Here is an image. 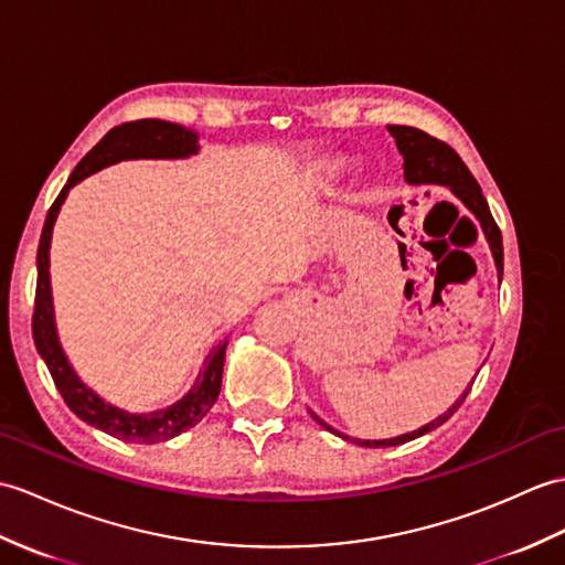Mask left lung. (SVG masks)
I'll list each match as a JSON object with an SVG mask.
<instances>
[{
  "instance_id": "8db88e82",
  "label": "left lung",
  "mask_w": 565,
  "mask_h": 565,
  "mask_svg": "<svg viewBox=\"0 0 565 565\" xmlns=\"http://www.w3.org/2000/svg\"><path fill=\"white\" fill-rule=\"evenodd\" d=\"M387 129H390V135L395 137L399 153L404 156V178L409 180L412 185H422V182H438V185H448L469 206V212L479 218L481 228H483V233H487V241H489L491 250H493V257H495L498 277H503V238H501V228H498V223L491 216L489 202H487V196L481 194L479 182L475 180V175L469 173V168L465 166V161L460 159V156H457V151L452 147H448V143H445V141L430 137V135L422 132V129H416V127L390 125ZM469 390H471V385H469ZM467 392L450 406L448 412H445L443 416H438L436 422H430V424L422 426L418 430L406 433V436L390 438V440H359V438H347V436H342V438L349 440V443L363 445V448H392V445H404V443H409V440H414L418 436H424V433L438 428V426H443L445 422H448V418L457 409H460V404L465 402ZM315 418H318V416H315ZM318 422H320V418H318ZM322 426L327 430L337 433L334 428H330L327 424H322Z\"/></svg>"
}]
</instances>
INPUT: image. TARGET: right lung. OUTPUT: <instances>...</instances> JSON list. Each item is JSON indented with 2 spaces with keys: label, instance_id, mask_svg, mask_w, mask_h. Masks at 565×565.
Returning a JSON list of instances; mask_svg holds the SVG:
<instances>
[{
  "label": "right lung",
  "instance_id": "obj_1",
  "mask_svg": "<svg viewBox=\"0 0 565 565\" xmlns=\"http://www.w3.org/2000/svg\"><path fill=\"white\" fill-rule=\"evenodd\" d=\"M196 151V135L190 129L163 122V120H135L113 127L94 149H90L74 173L70 175L67 185L62 188L57 200L52 202L41 245H38V284H35V303H33V342L38 353H41L47 371L55 380V387L60 390L62 399L67 402L70 409L82 418V422L96 426L108 433L113 438H120L127 443H161L168 438L180 436L182 430L196 426L212 409L218 390H221V373H223V359H226V342H218L212 353L204 361V369L196 377V385L182 397L178 404L168 406L163 412H153L149 416H135L115 409V406L105 404L98 395H94L82 380L72 371L62 353L57 342L55 320H52V296H50V238L52 226L60 206L67 196L70 188L76 185L78 180L96 173V170L117 163L122 159H180V156H190Z\"/></svg>",
  "mask_w": 565,
  "mask_h": 565
}]
</instances>
